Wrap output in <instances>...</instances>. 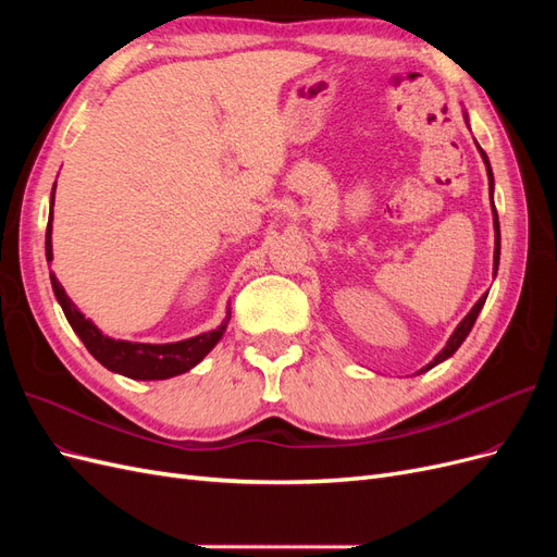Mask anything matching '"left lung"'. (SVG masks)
<instances>
[{"instance_id":"8db88e82","label":"left lung","mask_w":557,"mask_h":557,"mask_svg":"<svg viewBox=\"0 0 557 557\" xmlns=\"http://www.w3.org/2000/svg\"><path fill=\"white\" fill-rule=\"evenodd\" d=\"M462 115H465V123L469 125V115H467V111H462ZM476 148H479V153H481V160H483V164H485V172H487V190H491V209H493V227H495V256H493V276H497V269H499V218H497V209H495V199H493V193H495V176H493V170H491V160H487V156H485V150L476 144ZM485 299H487V293L476 301L474 307H471V311L460 320V325L453 330V334L448 336V342H446V346L436 352L434 356V360L430 362V364H425L423 369H420L418 374H425V372H430L432 367H436V364H442L444 360H448L455 350H458L460 346H462V342L467 339V334L471 332V327H474V323H476V318H479V313H481V309H483V305H485Z\"/></svg>"}]
</instances>
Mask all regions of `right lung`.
<instances>
[{"instance_id": "obj_1", "label": "right lung", "mask_w": 557, "mask_h": 557, "mask_svg": "<svg viewBox=\"0 0 557 557\" xmlns=\"http://www.w3.org/2000/svg\"><path fill=\"white\" fill-rule=\"evenodd\" d=\"M53 205H55V185L50 193V211H48V227H46V260H53ZM50 285L60 301V307L70 320L72 330L78 334V339L90 350V356L107 367L109 372L121 374L134 381H164L178 374L190 372L205 360L213 346L223 339L227 330L232 309L227 305L223 323L215 330L201 332L197 336L172 344H141V342H125V339H111L102 330H99L90 318L83 315L72 297L64 293L58 276L50 272Z\"/></svg>"}]
</instances>
